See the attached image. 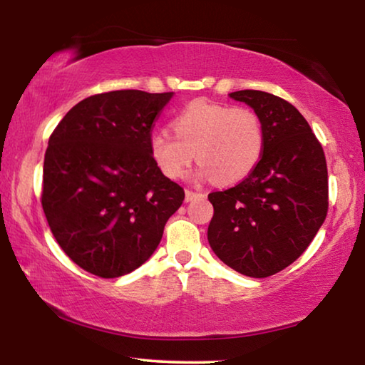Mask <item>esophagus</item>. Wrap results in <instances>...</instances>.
<instances>
[{"label":"esophagus","mask_w":365,"mask_h":365,"mask_svg":"<svg viewBox=\"0 0 365 365\" xmlns=\"http://www.w3.org/2000/svg\"><path fill=\"white\" fill-rule=\"evenodd\" d=\"M200 196H205V195H202V193H196V191H191V190L185 191V201H187V202L193 201V200H196V197H200Z\"/></svg>","instance_id":"obj_1"}]
</instances>
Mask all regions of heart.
<instances>
[{
	"instance_id": "b5f03b06",
	"label": "heart",
	"mask_w": 365,
	"mask_h": 365,
	"mask_svg": "<svg viewBox=\"0 0 365 365\" xmlns=\"http://www.w3.org/2000/svg\"><path fill=\"white\" fill-rule=\"evenodd\" d=\"M174 133L158 130L150 138V153L165 177H182L196 158L197 175L219 185L245 180L262 158L265 135L255 110L190 103L172 120Z\"/></svg>"
}]
</instances>
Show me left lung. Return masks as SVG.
<instances>
[{
	"instance_id": "left-lung-1",
	"label": "left lung",
	"mask_w": 365,
	"mask_h": 365,
	"mask_svg": "<svg viewBox=\"0 0 365 365\" xmlns=\"http://www.w3.org/2000/svg\"><path fill=\"white\" fill-rule=\"evenodd\" d=\"M228 96L259 115L265 143L261 160L243 182L207 196L214 206L207 242L228 267L264 279L294 262L324 224L325 154L293 104L257 90Z\"/></svg>"
}]
</instances>
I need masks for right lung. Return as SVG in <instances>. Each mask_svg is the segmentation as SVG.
<instances>
[{
  "mask_svg": "<svg viewBox=\"0 0 365 365\" xmlns=\"http://www.w3.org/2000/svg\"><path fill=\"white\" fill-rule=\"evenodd\" d=\"M174 93L117 90L76 104L48 141L41 206L61 248L115 279L156 251L185 191L150 153L151 127Z\"/></svg>",
  "mask_w": 365,
  "mask_h": 365,
  "instance_id": "1",
  "label": "right lung"
}]
</instances>
